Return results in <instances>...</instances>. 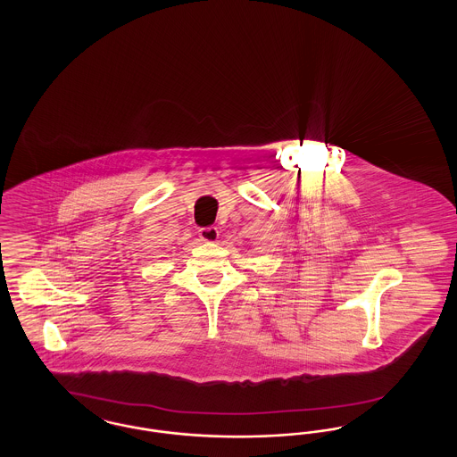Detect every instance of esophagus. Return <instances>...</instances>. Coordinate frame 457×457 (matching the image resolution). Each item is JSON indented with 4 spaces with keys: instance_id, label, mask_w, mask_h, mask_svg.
Wrapping results in <instances>:
<instances>
[{
    "instance_id": "1",
    "label": "esophagus",
    "mask_w": 457,
    "mask_h": 457,
    "mask_svg": "<svg viewBox=\"0 0 457 457\" xmlns=\"http://www.w3.org/2000/svg\"><path fill=\"white\" fill-rule=\"evenodd\" d=\"M198 237L204 243H214L219 238L218 228H214V226L202 228V229H198Z\"/></svg>"
}]
</instances>
